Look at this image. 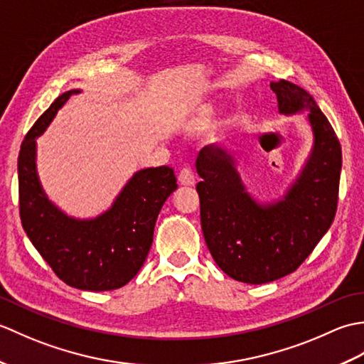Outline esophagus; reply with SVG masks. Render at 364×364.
I'll return each instance as SVG.
<instances>
[{
	"label": "esophagus",
	"mask_w": 364,
	"mask_h": 364,
	"mask_svg": "<svg viewBox=\"0 0 364 364\" xmlns=\"http://www.w3.org/2000/svg\"><path fill=\"white\" fill-rule=\"evenodd\" d=\"M178 181L184 184V186H192V184L196 183L194 172H192L189 167H183L180 170V173H178Z\"/></svg>",
	"instance_id": "obj_1"
}]
</instances>
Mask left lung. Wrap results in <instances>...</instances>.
Masks as SVG:
<instances>
[{
    "label": "left lung",
    "instance_id": "obj_1",
    "mask_svg": "<svg viewBox=\"0 0 364 364\" xmlns=\"http://www.w3.org/2000/svg\"><path fill=\"white\" fill-rule=\"evenodd\" d=\"M278 112H308L313 149L282 200L258 203L247 192L236 161L220 145H206L196 161L200 220L208 249L228 277L262 284L294 272L335 219L343 154L335 129L306 90L270 82Z\"/></svg>",
    "mask_w": 364,
    "mask_h": 364
}]
</instances>
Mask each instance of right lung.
I'll list each match as a JSON object with an SVG mask.
<instances>
[{
    "label": "right lung",
    "instance_id": "add662e5",
    "mask_svg": "<svg viewBox=\"0 0 364 364\" xmlns=\"http://www.w3.org/2000/svg\"><path fill=\"white\" fill-rule=\"evenodd\" d=\"M59 95L28 131L18 154V202L23 230L53 272L73 288L111 291L141 270L167 197L176 189L167 166L136 172L112 206L94 219H75L46 197L36 168V137L43 134L72 95Z\"/></svg>",
    "mask_w": 364,
    "mask_h": 364
}]
</instances>
